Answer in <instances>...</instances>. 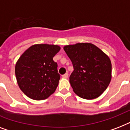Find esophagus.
Here are the masks:
<instances>
[{
  "instance_id": "1",
  "label": "esophagus",
  "mask_w": 130,
  "mask_h": 130,
  "mask_svg": "<svg viewBox=\"0 0 130 130\" xmlns=\"http://www.w3.org/2000/svg\"><path fill=\"white\" fill-rule=\"evenodd\" d=\"M68 75H69V74H68V73H65L64 75H62V77H64V78H67V77H68Z\"/></svg>"
}]
</instances>
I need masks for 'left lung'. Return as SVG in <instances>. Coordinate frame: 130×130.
<instances>
[{"label": "left lung", "mask_w": 130, "mask_h": 130, "mask_svg": "<svg viewBox=\"0 0 130 130\" xmlns=\"http://www.w3.org/2000/svg\"><path fill=\"white\" fill-rule=\"evenodd\" d=\"M73 67L69 82L73 92L84 99H94L107 88L111 79L110 59L91 43L64 46Z\"/></svg>", "instance_id": "1"}]
</instances>
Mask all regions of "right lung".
Here are the masks:
<instances>
[{
  "mask_svg": "<svg viewBox=\"0 0 130 130\" xmlns=\"http://www.w3.org/2000/svg\"><path fill=\"white\" fill-rule=\"evenodd\" d=\"M57 45L35 44L19 57L15 75L21 90L34 100H44L55 92L60 79L53 57L60 51Z\"/></svg>",
  "mask_w": 130,
  "mask_h": 130,
  "instance_id": "1",
  "label": "right lung"
}]
</instances>
